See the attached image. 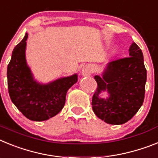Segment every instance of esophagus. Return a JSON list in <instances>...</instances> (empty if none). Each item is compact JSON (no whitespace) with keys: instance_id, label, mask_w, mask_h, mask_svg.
Segmentation results:
<instances>
[{"instance_id":"34e87169","label":"esophagus","mask_w":158,"mask_h":158,"mask_svg":"<svg viewBox=\"0 0 158 158\" xmlns=\"http://www.w3.org/2000/svg\"><path fill=\"white\" fill-rule=\"evenodd\" d=\"M91 74V67L90 65L84 66L82 69V75L83 76H90Z\"/></svg>"}]
</instances>
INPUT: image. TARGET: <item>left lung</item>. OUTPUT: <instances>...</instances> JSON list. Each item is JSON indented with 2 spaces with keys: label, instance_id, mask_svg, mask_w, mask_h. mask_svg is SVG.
Wrapping results in <instances>:
<instances>
[{
  "label": "left lung",
  "instance_id": "obj_1",
  "mask_svg": "<svg viewBox=\"0 0 158 158\" xmlns=\"http://www.w3.org/2000/svg\"><path fill=\"white\" fill-rule=\"evenodd\" d=\"M146 76L143 54L134 42L129 57L108 63L102 76L94 75L98 87L93 95L92 109L96 116L112 125L130 120L143 103ZM104 91L108 94L106 99L99 96Z\"/></svg>",
  "mask_w": 158,
  "mask_h": 158
}]
</instances>
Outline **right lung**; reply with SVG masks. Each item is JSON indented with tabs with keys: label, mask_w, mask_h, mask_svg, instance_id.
Here are the masks:
<instances>
[{
	"label": "right lung",
	"mask_w": 158,
	"mask_h": 158,
	"mask_svg": "<svg viewBox=\"0 0 158 158\" xmlns=\"http://www.w3.org/2000/svg\"><path fill=\"white\" fill-rule=\"evenodd\" d=\"M28 33L13 51L7 68L8 88L12 102L31 121H45L56 116L65 104L68 89L78 81V75L60 78L48 83L35 80L26 61Z\"/></svg>",
	"instance_id": "add662e5"
}]
</instances>
